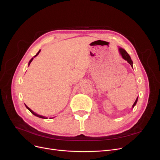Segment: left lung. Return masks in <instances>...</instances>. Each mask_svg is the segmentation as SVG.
Segmentation results:
<instances>
[{"label": "left lung", "instance_id": "1", "mask_svg": "<svg viewBox=\"0 0 160 160\" xmlns=\"http://www.w3.org/2000/svg\"><path fill=\"white\" fill-rule=\"evenodd\" d=\"M119 51L120 54L122 55V57H123V59H125V61H127L128 62V63L130 64V65L132 66V68H133V61H132V59H131V57H130V56L129 55L128 53L126 51H125V49H122V48H119ZM138 97L136 100H135V101L134 102V103H133V106H132V108H133L134 106H135V105H136V103H137V102H138Z\"/></svg>", "mask_w": 160, "mask_h": 160}]
</instances>
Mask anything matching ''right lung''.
I'll return each mask as SVG.
<instances>
[{
  "label": "right lung",
  "instance_id": "add662e5",
  "mask_svg": "<svg viewBox=\"0 0 160 160\" xmlns=\"http://www.w3.org/2000/svg\"><path fill=\"white\" fill-rule=\"evenodd\" d=\"M40 51H41V50H39V51H38V52L37 53V54L35 55V56H34V57H37L38 54H39V52H40ZM34 57H32V59L30 60V61H29V62H28V66H29V65H30V63H31V62H32V61L33 60V58ZM25 106H26V108L28 109V110H29L30 111H31V112L34 115H35V116H37V117H38V118H42V119H47V118H46V117H44V116H42V115H38V114H37L36 113H35V112H33V111L29 108H28L27 107V106L25 105Z\"/></svg>",
  "mask_w": 160,
  "mask_h": 160
}]
</instances>
